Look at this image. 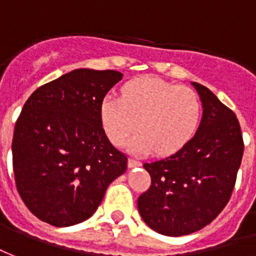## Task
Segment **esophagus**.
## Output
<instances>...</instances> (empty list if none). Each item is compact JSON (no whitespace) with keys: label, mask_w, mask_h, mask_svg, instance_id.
Masks as SVG:
<instances>
[{"label":"esophagus","mask_w":256,"mask_h":256,"mask_svg":"<svg viewBox=\"0 0 256 256\" xmlns=\"http://www.w3.org/2000/svg\"><path fill=\"white\" fill-rule=\"evenodd\" d=\"M142 164L139 161H136V160H134V158H130V160H128V168H130V169H132V168H136V166H140Z\"/></svg>","instance_id":"34e87169"}]
</instances>
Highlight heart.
I'll return each mask as SVG.
<instances>
[{
	"mask_svg": "<svg viewBox=\"0 0 256 256\" xmlns=\"http://www.w3.org/2000/svg\"><path fill=\"white\" fill-rule=\"evenodd\" d=\"M202 100L194 90L158 78H139L122 87V96L106 95L100 100V118L114 144L128 142L132 152L176 154L191 142L202 121Z\"/></svg>",
	"mask_w": 256,
	"mask_h": 256,
	"instance_id": "heart-1",
	"label": "heart"
}]
</instances>
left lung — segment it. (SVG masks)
<instances>
[{
    "mask_svg": "<svg viewBox=\"0 0 256 256\" xmlns=\"http://www.w3.org/2000/svg\"><path fill=\"white\" fill-rule=\"evenodd\" d=\"M192 86L202 100L200 126L182 150L143 165L151 186L138 199L143 221L174 238L196 232L222 212L244 151L236 114L207 87Z\"/></svg>",
    "mask_w": 256,
    "mask_h": 256,
    "instance_id": "1",
    "label": "left lung"
}]
</instances>
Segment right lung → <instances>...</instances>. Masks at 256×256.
<instances>
[{"label": "right lung", "instance_id": "1", "mask_svg": "<svg viewBox=\"0 0 256 256\" xmlns=\"http://www.w3.org/2000/svg\"><path fill=\"white\" fill-rule=\"evenodd\" d=\"M117 70L74 69L40 86L24 104L12 140L13 173L30 212L53 226L83 222L126 170V156L105 135L100 100Z\"/></svg>", "mask_w": 256, "mask_h": 256}]
</instances>
